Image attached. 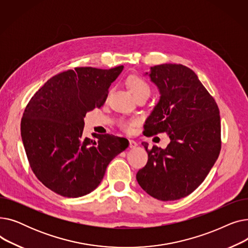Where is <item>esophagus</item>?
<instances>
[{"label":"esophagus","instance_id":"1","mask_svg":"<svg viewBox=\"0 0 248 248\" xmlns=\"http://www.w3.org/2000/svg\"><path fill=\"white\" fill-rule=\"evenodd\" d=\"M128 142H129V148H132V149H134V148H136L138 146L137 141L134 140H128Z\"/></svg>","mask_w":248,"mask_h":248}]
</instances>
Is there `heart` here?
Wrapping results in <instances>:
<instances>
[{"instance_id":"1","label":"heart","mask_w":248,"mask_h":248,"mask_svg":"<svg viewBox=\"0 0 248 248\" xmlns=\"http://www.w3.org/2000/svg\"><path fill=\"white\" fill-rule=\"evenodd\" d=\"M127 85L129 89L132 90V93L135 94V96L140 95V94H149L151 93V87L148 84V82L140 76L137 75H132L127 78ZM129 123L126 121L121 122V126L124 129H128L129 128Z\"/></svg>"}]
</instances>
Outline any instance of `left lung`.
I'll return each instance as SVG.
<instances>
[{"instance_id": "8db88e82", "label": "left lung", "mask_w": 248, "mask_h": 248, "mask_svg": "<svg viewBox=\"0 0 248 248\" xmlns=\"http://www.w3.org/2000/svg\"><path fill=\"white\" fill-rule=\"evenodd\" d=\"M151 81L160 99L149 115L145 135L166 133V149L141 142L148 163L137 174L139 185L161 201L184 198L197 189L221 150L219 108L193 70L182 64L151 67Z\"/></svg>"}]
</instances>
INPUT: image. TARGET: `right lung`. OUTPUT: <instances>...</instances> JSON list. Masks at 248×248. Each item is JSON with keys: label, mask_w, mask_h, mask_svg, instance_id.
Segmentation results:
<instances>
[{"label": "right lung", "mask_w": 248, "mask_h": 248, "mask_svg": "<svg viewBox=\"0 0 248 248\" xmlns=\"http://www.w3.org/2000/svg\"><path fill=\"white\" fill-rule=\"evenodd\" d=\"M124 66L76 67L53 76L33 95L21 122L32 171L51 191L77 198L93 192L108 164L128 147L112 135L83 137L86 112L100 108Z\"/></svg>", "instance_id": "obj_1"}]
</instances>
